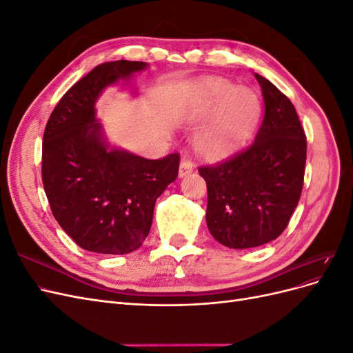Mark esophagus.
I'll return each mask as SVG.
<instances>
[{
    "label": "esophagus",
    "mask_w": 353,
    "mask_h": 353,
    "mask_svg": "<svg viewBox=\"0 0 353 353\" xmlns=\"http://www.w3.org/2000/svg\"><path fill=\"white\" fill-rule=\"evenodd\" d=\"M193 169H194L193 163L188 162V160H184V162H181V165H179V172H178L179 178H184V176L190 175L191 172H193Z\"/></svg>",
    "instance_id": "34e87169"
}]
</instances>
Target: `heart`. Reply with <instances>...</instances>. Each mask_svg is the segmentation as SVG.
I'll list each match as a JSON object with an SVG mask.
<instances>
[{
    "label": "heart",
    "instance_id": "1",
    "mask_svg": "<svg viewBox=\"0 0 353 353\" xmlns=\"http://www.w3.org/2000/svg\"><path fill=\"white\" fill-rule=\"evenodd\" d=\"M210 122L196 137V150L201 157L216 159L231 152L253 131L261 117V101L252 90L237 88L227 81H209L197 91L188 119Z\"/></svg>",
    "mask_w": 353,
    "mask_h": 353
}]
</instances>
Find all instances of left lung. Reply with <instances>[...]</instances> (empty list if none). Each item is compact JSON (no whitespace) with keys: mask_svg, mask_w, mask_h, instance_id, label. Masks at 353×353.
Wrapping results in <instances>:
<instances>
[{"mask_svg":"<svg viewBox=\"0 0 353 353\" xmlns=\"http://www.w3.org/2000/svg\"><path fill=\"white\" fill-rule=\"evenodd\" d=\"M265 116L254 141L216 166L200 168L208 185L206 223L230 249L275 240L288 225L302 194L306 137L292 101L254 73Z\"/></svg>","mask_w":353,"mask_h":353,"instance_id":"1","label":"left lung"}]
</instances>
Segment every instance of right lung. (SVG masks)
<instances>
[{"label":"right lung","instance_id":"add662e5","mask_svg":"<svg viewBox=\"0 0 353 353\" xmlns=\"http://www.w3.org/2000/svg\"><path fill=\"white\" fill-rule=\"evenodd\" d=\"M145 61L94 68L63 95L46 126L42 183L59 225L79 248L126 254L148 236L154 203L178 176L179 156L148 160L113 145L97 119L103 91L130 85Z\"/></svg>","mask_w":353,"mask_h":353}]
</instances>
